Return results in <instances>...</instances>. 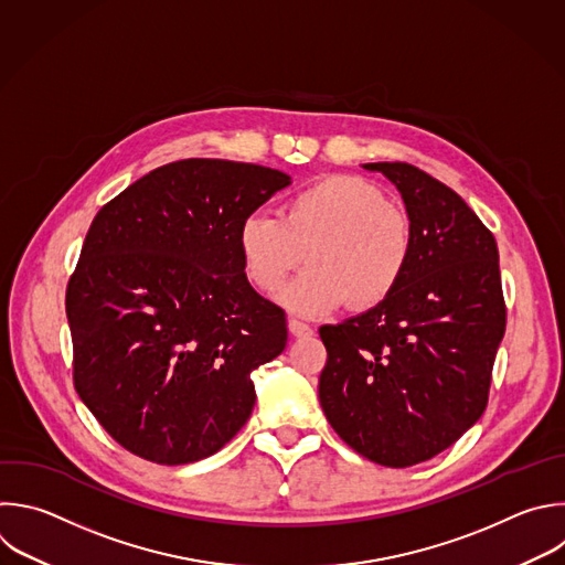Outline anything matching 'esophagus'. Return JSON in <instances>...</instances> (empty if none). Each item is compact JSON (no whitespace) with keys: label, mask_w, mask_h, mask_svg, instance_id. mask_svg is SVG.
<instances>
[{"label":"esophagus","mask_w":565,"mask_h":565,"mask_svg":"<svg viewBox=\"0 0 565 565\" xmlns=\"http://www.w3.org/2000/svg\"><path fill=\"white\" fill-rule=\"evenodd\" d=\"M288 328H290V332L295 334V337H308V334H312V328L306 323V321H301V319H288Z\"/></svg>","instance_id":"34e87169"}]
</instances>
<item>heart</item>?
<instances>
[{
    "label": "heart",
    "mask_w": 565,
    "mask_h": 565,
    "mask_svg": "<svg viewBox=\"0 0 565 565\" xmlns=\"http://www.w3.org/2000/svg\"><path fill=\"white\" fill-rule=\"evenodd\" d=\"M248 281L270 295L299 264H310L279 299L317 317L345 299L354 308L382 303L402 284L413 257L408 213L356 174H330L292 191L279 215L250 213L237 228Z\"/></svg>",
    "instance_id": "1"
}]
</instances>
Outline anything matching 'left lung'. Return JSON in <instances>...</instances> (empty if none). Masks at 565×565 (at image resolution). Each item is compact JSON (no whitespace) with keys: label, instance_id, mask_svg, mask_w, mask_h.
<instances>
[{"label":"left lung","instance_id":"obj_1","mask_svg":"<svg viewBox=\"0 0 565 565\" xmlns=\"http://www.w3.org/2000/svg\"><path fill=\"white\" fill-rule=\"evenodd\" d=\"M395 183L413 224L411 266L391 297L319 334V402L361 457L408 468L450 448L486 411L505 332L499 250L472 209L404 161L363 163Z\"/></svg>","mask_w":565,"mask_h":565}]
</instances>
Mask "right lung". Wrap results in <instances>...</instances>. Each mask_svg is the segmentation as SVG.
Here are the masks:
<instances>
[{"label":"right lung","mask_w":565,"mask_h":565,"mask_svg":"<svg viewBox=\"0 0 565 565\" xmlns=\"http://www.w3.org/2000/svg\"><path fill=\"white\" fill-rule=\"evenodd\" d=\"M290 181L257 163L181 159L95 215L66 290L73 377L128 452L193 463L248 422L250 374L284 352L288 328L248 284L237 228Z\"/></svg>","instance_id":"right-lung-1"}]
</instances>
